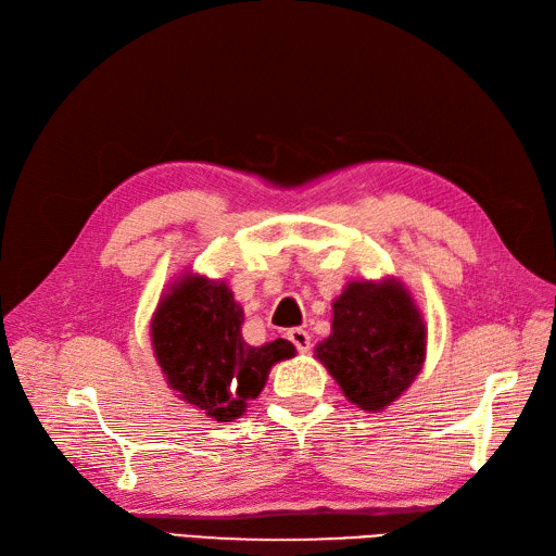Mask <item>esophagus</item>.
Returning a JSON list of instances; mask_svg holds the SVG:
<instances>
[{
    "label": "esophagus",
    "instance_id": "esophagus-1",
    "mask_svg": "<svg viewBox=\"0 0 556 556\" xmlns=\"http://www.w3.org/2000/svg\"><path fill=\"white\" fill-rule=\"evenodd\" d=\"M288 339L294 343V348H296L299 352H306V350L311 348V333H308L306 329H301V327L290 329V331H288Z\"/></svg>",
    "mask_w": 556,
    "mask_h": 556
}]
</instances>
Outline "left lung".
<instances>
[{
  "instance_id": "8db88e82",
  "label": "left lung",
  "mask_w": 556,
  "mask_h": 556,
  "mask_svg": "<svg viewBox=\"0 0 556 556\" xmlns=\"http://www.w3.org/2000/svg\"><path fill=\"white\" fill-rule=\"evenodd\" d=\"M427 329L399 282H350L333 304L331 336L317 345L348 401L378 413L408 390L425 362Z\"/></svg>"
}]
</instances>
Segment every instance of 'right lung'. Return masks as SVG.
I'll return each mask as SVG.
<instances>
[{"label": "right lung", "instance_id": "1", "mask_svg": "<svg viewBox=\"0 0 556 556\" xmlns=\"http://www.w3.org/2000/svg\"><path fill=\"white\" fill-rule=\"evenodd\" d=\"M241 325L243 308L227 285L201 276L182 278L153 317V348L166 382L217 422L241 417L271 366L294 355L285 339L248 345Z\"/></svg>", "mask_w": 556, "mask_h": 556}]
</instances>
